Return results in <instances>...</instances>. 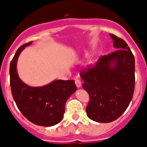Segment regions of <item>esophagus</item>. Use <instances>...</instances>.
<instances>
[{"instance_id":"34e87169","label":"esophagus","mask_w":147,"mask_h":147,"mask_svg":"<svg viewBox=\"0 0 147 147\" xmlns=\"http://www.w3.org/2000/svg\"><path fill=\"white\" fill-rule=\"evenodd\" d=\"M75 83H76V87H77L78 88H80V87L82 86L81 81H80V80H76V81H75Z\"/></svg>"}]
</instances>
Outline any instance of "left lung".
Wrapping results in <instances>:
<instances>
[{"mask_svg":"<svg viewBox=\"0 0 147 147\" xmlns=\"http://www.w3.org/2000/svg\"><path fill=\"white\" fill-rule=\"evenodd\" d=\"M117 51L102 56L96 65L82 71L83 88L90 96L87 115L96 122L109 123L129 106L135 89V58L124 40L110 34Z\"/></svg>","mask_w":147,"mask_h":147,"instance_id":"obj_1","label":"left lung"}]
</instances>
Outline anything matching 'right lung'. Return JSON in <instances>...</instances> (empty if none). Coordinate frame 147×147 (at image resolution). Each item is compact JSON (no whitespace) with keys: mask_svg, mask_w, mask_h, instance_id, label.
Returning <instances> with one entry per match:
<instances>
[{"mask_svg":"<svg viewBox=\"0 0 147 147\" xmlns=\"http://www.w3.org/2000/svg\"><path fill=\"white\" fill-rule=\"evenodd\" d=\"M32 42L18 49L9 67L11 93L17 107L29 121L38 126L51 127L62 121L67 98L76 90L74 80H54L42 87H32L18 76L17 62L22 51Z\"/></svg>","mask_w":147,"mask_h":147,"instance_id":"right-lung-1","label":"right lung"}]
</instances>
